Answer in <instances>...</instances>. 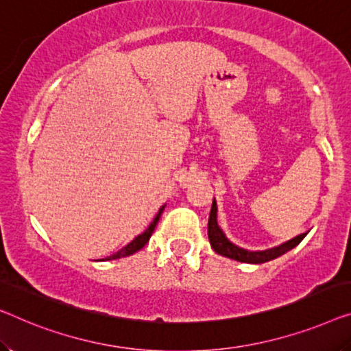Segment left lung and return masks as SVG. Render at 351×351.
<instances>
[{
  "instance_id": "8db88e82",
  "label": "left lung",
  "mask_w": 351,
  "mask_h": 351,
  "mask_svg": "<svg viewBox=\"0 0 351 351\" xmlns=\"http://www.w3.org/2000/svg\"><path fill=\"white\" fill-rule=\"evenodd\" d=\"M306 234H298V237L289 239V241L282 243L276 247L266 249V250H247L239 247V245L233 244L230 239L226 237V233L222 232V228L219 227L217 223V203L216 198L213 200V206H211V213H209V219H208V238L209 243H211V247L216 250L219 255H223V257L241 261V263H254V265H260V263H266V261H271L280 255H284L291 250L293 247H296L298 244L302 241Z\"/></svg>"
}]
</instances>
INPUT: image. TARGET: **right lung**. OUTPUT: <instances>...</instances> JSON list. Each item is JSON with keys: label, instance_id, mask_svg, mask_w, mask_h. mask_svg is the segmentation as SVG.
<instances>
[{"label": "right lung", "instance_id": "1", "mask_svg": "<svg viewBox=\"0 0 351 351\" xmlns=\"http://www.w3.org/2000/svg\"><path fill=\"white\" fill-rule=\"evenodd\" d=\"M164 208H165V205H162L159 208V213L156 214V217L153 219V222L149 223L148 228H146L142 234L135 237L132 241H130L129 244H125L123 249H119L118 252H114L113 255H110V257H107V258H102L101 261H104V260H106V261L107 260H118V258H123V257H129V255H132L135 252H138L140 249H143L145 244L149 241V238H151V234H153L156 226H158V222H159V219H160V214H162V211H164Z\"/></svg>", "mask_w": 351, "mask_h": 351}]
</instances>
